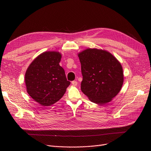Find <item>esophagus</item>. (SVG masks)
<instances>
[{"label":"esophagus","instance_id":"obj_1","mask_svg":"<svg viewBox=\"0 0 151 151\" xmlns=\"http://www.w3.org/2000/svg\"><path fill=\"white\" fill-rule=\"evenodd\" d=\"M71 84L73 86H76L78 84V82L76 81H71Z\"/></svg>","mask_w":151,"mask_h":151}]
</instances>
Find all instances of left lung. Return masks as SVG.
<instances>
[{
  "label": "left lung",
  "mask_w": 151,
  "mask_h": 151,
  "mask_svg": "<svg viewBox=\"0 0 151 151\" xmlns=\"http://www.w3.org/2000/svg\"><path fill=\"white\" fill-rule=\"evenodd\" d=\"M83 80L81 90L92 102L104 104L120 91L123 84L121 63L108 52L88 48L78 54Z\"/></svg>",
  "instance_id": "1"
}]
</instances>
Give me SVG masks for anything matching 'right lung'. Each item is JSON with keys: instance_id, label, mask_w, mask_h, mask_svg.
Masks as SVG:
<instances>
[{"instance_id": "add662e5", "label": "right lung", "mask_w": 151, "mask_h": 151, "mask_svg": "<svg viewBox=\"0 0 151 151\" xmlns=\"http://www.w3.org/2000/svg\"><path fill=\"white\" fill-rule=\"evenodd\" d=\"M61 58L59 52H44L32 61L25 73L27 93L42 106H48L57 102L70 85L59 65Z\"/></svg>"}]
</instances>
